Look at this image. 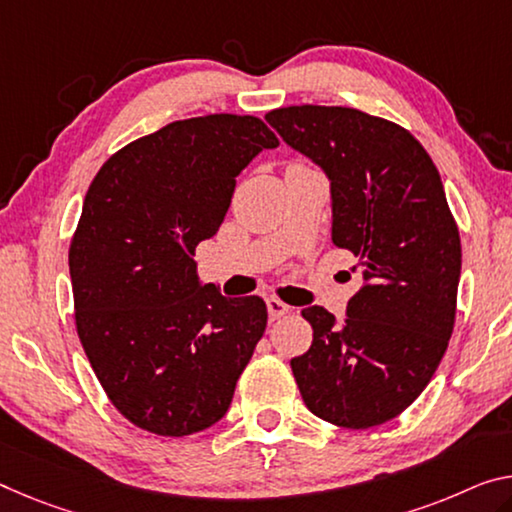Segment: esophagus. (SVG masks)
Masks as SVG:
<instances>
[{
    "instance_id": "34e87169",
    "label": "esophagus",
    "mask_w": 512,
    "mask_h": 512,
    "mask_svg": "<svg viewBox=\"0 0 512 512\" xmlns=\"http://www.w3.org/2000/svg\"><path fill=\"white\" fill-rule=\"evenodd\" d=\"M265 304H267V313H270V320H279L290 311V306L286 302H281L279 297H267Z\"/></svg>"
}]
</instances>
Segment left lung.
Returning <instances> with one entry per match:
<instances>
[{"label": "left lung", "instance_id": "1", "mask_svg": "<svg viewBox=\"0 0 512 512\" xmlns=\"http://www.w3.org/2000/svg\"><path fill=\"white\" fill-rule=\"evenodd\" d=\"M265 121L332 180V240L366 281L341 325L302 311L313 343L290 359L295 382L322 421L382 426L421 396L453 334L462 247L442 178L410 130L359 109L293 105Z\"/></svg>", "mask_w": 512, "mask_h": 512}]
</instances>
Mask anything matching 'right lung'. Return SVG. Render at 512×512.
<instances>
[{"label": "right lung", "instance_id": "obj_1", "mask_svg": "<svg viewBox=\"0 0 512 512\" xmlns=\"http://www.w3.org/2000/svg\"><path fill=\"white\" fill-rule=\"evenodd\" d=\"M277 146L256 116L174 121L116 151L86 192L68 249L77 336L141 430L194 435L229 410L267 306L199 283L192 256L222 226L235 176Z\"/></svg>", "mask_w": 512, "mask_h": 512}]
</instances>
